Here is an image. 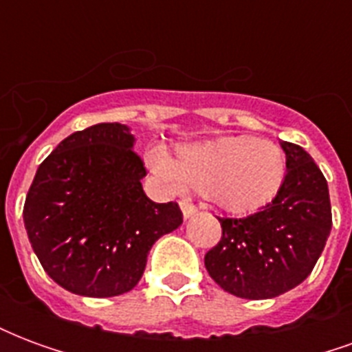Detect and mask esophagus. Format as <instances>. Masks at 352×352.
I'll return each mask as SVG.
<instances>
[{
    "mask_svg": "<svg viewBox=\"0 0 352 352\" xmlns=\"http://www.w3.org/2000/svg\"><path fill=\"white\" fill-rule=\"evenodd\" d=\"M181 211H183L184 219H192L194 214L198 213V207L194 206V204H190V201H181Z\"/></svg>",
    "mask_w": 352,
    "mask_h": 352,
    "instance_id": "1",
    "label": "esophagus"
}]
</instances>
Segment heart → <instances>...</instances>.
<instances>
[{
	"mask_svg": "<svg viewBox=\"0 0 352 352\" xmlns=\"http://www.w3.org/2000/svg\"><path fill=\"white\" fill-rule=\"evenodd\" d=\"M148 162L173 190L190 186L237 214L258 211L270 204L287 169L279 146L252 135H224L179 145L175 158L164 148H153Z\"/></svg>",
	"mask_w": 352,
	"mask_h": 352,
	"instance_id": "1",
	"label": "heart"
}]
</instances>
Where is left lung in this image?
<instances>
[{"instance_id":"left-lung-1","label":"left lung","mask_w":352,"mask_h":352,"mask_svg":"<svg viewBox=\"0 0 352 352\" xmlns=\"http://www.w3.org/2000/svg\"><path fill=\"white\" fill-rule=\"evenodd\" d=\"M280 146L287 175L275 198L245 219H219L221 241L206 254L214 283L245 300L275 298L307 279L332 230L322 171L300 145Z\"/></svg>"}]
</instances>
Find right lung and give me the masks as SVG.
Listing matches in <instances>:
<instances>
[{"label": "right lung", "instance_id": "right-lung-1", "mask_svg": "<svg viewBox=\"0 0 352 352\" xmlns=\"http://www.w3.org/2000/svg\"><path fill=\"white\" fill-rule=\"evenodd\" d=\"M130 128L103 122L65 138L28 190L24 226L43 270L73 294L111 298L135 287L146 254L183 224L175 201L146 198Z\"/></svg>", "mask_w": 352, "mask_h": 352}]
</instances>
